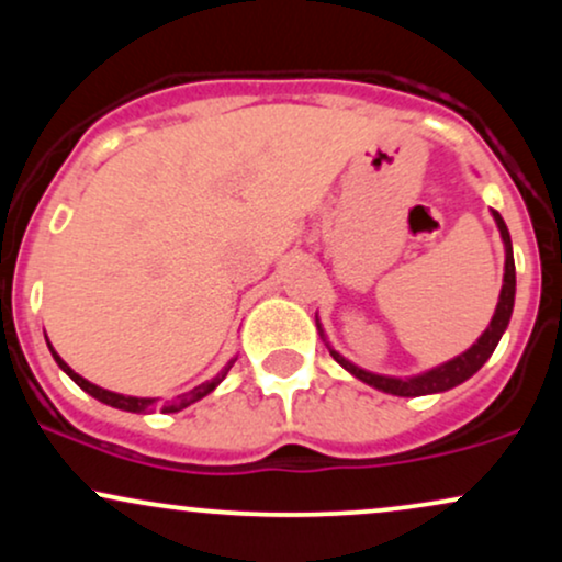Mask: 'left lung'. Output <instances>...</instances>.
Here are the masks:
<instances>
[{
    "instance_id": "1",
    "label": "left lung",
    "mask_w": 562,
    "mask_h": 562,
    "mask_svg": "<svg viewBox=\"0 0 562 562\" xmlns=\"http://www.w3.org/2000/svg\"><path fill=\"white\" fill-rule=\"evenodd\" d=\"M496 227H499L502 243H505V280H502V293H499V303H496V312L488 327L483 330V335L475 340L468 351H462L460 357L449 359V362L434 367V370L423 372V375L415 378H389V375H375V372H367L362 367H357L353 362H348L346 357H340L335 348H330V357L338 362L344 370L351 372L353 378H359L362 383L372 385V389L383 391V393H393V396H425V393H441L454 389V385L465 383L468 378H473L475 372L486 364V359L492 357L496 344H499L502 333L507 330L509 317H513V306H515V259H513V243H509V232L505 218H502L496 211H492ZM317 330L322 335V327L317 322ZM325 338V335H322Z\"/></svg>"
}]
</instances>
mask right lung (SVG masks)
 <instances>
[{"label": "right lung", "mask_w": 562, "mask_h": 562, "mask_svg": "<svg viewBox=\"0 0 562 562\" xmlns=\"http://www.w3.org/2000/svg\"><path fill=\"white\" fill-rule=\"evenodd\" d=\"M47 346H49V340H47ZM49 351H53V357H55V362H57V367H60L63 372H66V375L74 380L76 385H79V389H83L89 393V396H94L97 402H102V404H108V406H115V409H124V412H139V415H147V412H156V409H160V412H179V409H184V406H190V404H195V402H200V398L203 396H209L211 391L216 389L218 383H222L224 378H227V372L232 370V364H235V359H232V362L224 367L222 372H218L216 378H211V380H205V383H200V385H195V389L192 391H187V393H179L177 398H171V402H158V398H139V396H124V393H113V391H105V389H100V385H94V383H89V380H83L79 372H74L70 370V367L63 362L60 357H57V351L53 346H49Z\"/></svg>", "instance_id": "obj_1"}]
</instances>
